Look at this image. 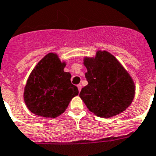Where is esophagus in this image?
Wrapping results in <instances>:
<instances>
[{
  "label": "esophagus",
  "instance_id": "1",
  "mask_svg": "<svg viewBox=\"0 0 156 156\" xmlns=\"http://www.w3.org/2000/svg\"><path fill=\"white\" fill-rule=\"evenodd\" d=\"M77 87H78V90H79V91H81V87H82V86H81V84H78V85H77Z\"/></svg>",
  "mask_w": 156,
  "mask_h": 156
}]
</instances>
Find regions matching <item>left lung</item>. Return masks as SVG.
I'll list each match as a JSON object with an SVG mask.
<instances>
[{
  "instance_id": "8db88e82",
  "label": "left lung",
  "mask_w": 156,
  "mask_h": 156,
  "mask_svg": "<svg viewBox=\"0 0 156 156\" xmlns=\"http://www.w3.org/2000/svg\"><path fill=\"white\" fill-rule=\"evenodd\" d=\"M84 62L88 84L79 96L88 110L102 118L124 111L135 94V84L129 73L106 51H98L94 58H85Z\"/></svg>"
}]
</instances>
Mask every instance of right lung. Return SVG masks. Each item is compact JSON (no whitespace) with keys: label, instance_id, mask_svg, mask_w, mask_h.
<instances>
[{"label":"right lung","instance_id":"right-lung-1","mask_svg":"<svg viewBox=\"0 0 156 156\" xmlns=\"http://www.w3.org/2000/svg\"><path fill=\"white\" fill-rule=\"evenodd\" d=\"M66 63L54 53L46 55L29 76L24 89V101L37 116L55 118L67 109L71 100L78 94L72 84V75L65 72Z\"/></svg>","mask_w":156,"mask_h":156}]
</instances>
